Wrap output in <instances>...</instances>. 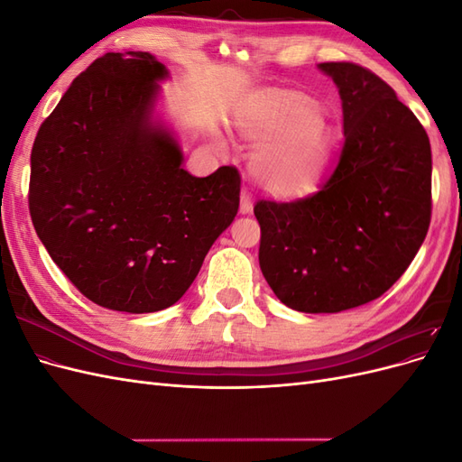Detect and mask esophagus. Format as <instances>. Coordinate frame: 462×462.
I'll list each match as a JSON object with an SVG mask.
<instances>
[{
    "instance_id": "34e87169",
    "label": "esophagus",
    "mask_w": 462,
    "mask_h": 462,
    "mask_svg": "<svg viewBox=\"0 0 462 462\" xmlns=\"http://www.w3.org/2000/svg\"><path fill=\"white\" fill-rule=\"evenodd\" d=\"M253 212V197H250L248 190H243L241 194V214Z\"/></svg>"
}]
</instances>
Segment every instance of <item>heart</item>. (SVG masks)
Here are the masks:
<instances>
[{"label":"heart","mask_w":462,"mask_h":462,"mask_svg":"<svg viewBox=\"0 0 462 462\" xmlns=\"http://www.w3.org/2000/svg\"><path fill=\"white\" fill-rule=\"evenodd\" d=\"M246 143L260 146L253 170L260 185L277 197H302L324 175L335 134L329 121L297 92L258 96L236 119Z\"/></svg>","instance_id":"heart-1"}]
</instances>
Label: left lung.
Wrapping results in <instances>:
<instances>
[{
    "label": "left lung",
    "instance_id": "left-lung-1",
    "mask_svg": "<svg viewBox=\"0 0 462 462\" xmlns=\"http://www.w3.org/2000/svg\"><path fill=\"white\" fill-rule=\"evenodd\" d=\"M339 88L345 143L319 190L258 200L260 270L285 306L335 314L393 285L431 216V148L395 90L355 63H319Z\"/></svg>",
    "mask_w": 462,
    "mask_h": 462
}]
</instances>
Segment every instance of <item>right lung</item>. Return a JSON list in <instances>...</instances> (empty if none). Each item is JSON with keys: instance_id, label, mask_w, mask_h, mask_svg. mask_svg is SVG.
I'll list each match as a JSON object with an SVG mask.
<instances>
[{"instance_id": "add662e5", "label": "right lung", "mask_w": 462, "mask_h": 462, "mask_svg": "<svg viewBox=\"0 0 462 462\" xmlns=\"http://www.w3.org/2000/svg\"><path fill=\"white\" fill-rule=\"evenodd\" d=\"M170 71L148 51L106 53L42 123L29 208L51 260L82 295L146 314L175 304L239 209L241 175L183 170L156 116Z\"/></svg>"}]
</instances>
